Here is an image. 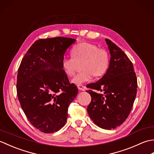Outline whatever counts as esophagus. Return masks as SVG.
<instances>
[{
    "label": "esophagus",
    "mask_w": 154,
    "mask_h": 154,
    "mask_svg": "<svg viewBox=\"0 0 154 154\" xmlns=\"http://www.w3.org/2000/svg\"><path fill=\"white\" fill-rule=\"evenodd\" d=\"M85 87L82 85H78V89L80 90V91H85Z\"/></svg>",
    "instance_id": "esophagus-1"
}]
</instances>
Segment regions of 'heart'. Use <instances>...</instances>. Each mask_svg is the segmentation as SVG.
I'll list each match as a JSON object with an SVG mask.
<instances>
[{
	"mask_svg": "<svg viewBox=\"0 0 154 154\" xmlns=\"http://www.w3.org/2000/svg\"><path fill=\"white\" fill-rule=\"evenodd\" d=\"M71 55L72 58L62 59L61 65L64 73L68 76H72L77 69V64L82 63L81 69L83 71L71 80L75 85H79L90 81L93 75L102 76L109 68V56L107 52L89 42L75 45L72 48Z\"/></svg>",
	"mask_w": 154,
	"mask_h": 154,
	"instance_id": "heart-1",
	"label": "heart"
}]
</instances>
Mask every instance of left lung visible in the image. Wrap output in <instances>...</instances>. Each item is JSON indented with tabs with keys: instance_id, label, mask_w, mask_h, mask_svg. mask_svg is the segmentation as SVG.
<instances>
[{
	"instance_id": "left-lung-1",
	"label": "left lung",
	"mask_w": 154,
	"mask_h": 154,
	"mask_svg": "<svg viewBox=\"0 0 154 154\" xmlns=\"http://www.w3.org/2000/svg\"><path fill=\"white\" fill-rule=\"evenodd\" d=\"M105 41L110 54L109 67L100 80L87 85L91 89L86 91L91 97L87 112L96 125L111 130L122 124L128 116L138 85L131 61L112 41Z\"/></svg>"
}]
</instances>
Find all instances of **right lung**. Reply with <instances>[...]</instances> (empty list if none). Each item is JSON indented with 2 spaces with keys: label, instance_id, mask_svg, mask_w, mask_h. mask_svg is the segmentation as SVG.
<instances>
[{
  "label": "right lung",
  "instance_id": "obj_1",
  "mask_svg": "<svg viewBox=\"0 0 154 154\" xmlns=\"http://www.w3.org/2000/svg\"><path fill=\"white\" fill-rule=\"evenodd\" d=\"M76 40L40 39L29 48L20 65L16 90L22 109L35 128L53 133L67 120V109L78 89L61 67L67 48Z\"/></svg>",
  "mask_w": 154,
  "mask_h": 154
}]
</instances>
